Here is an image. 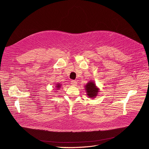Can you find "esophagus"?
<instances>
[{
    "label": "esophagus",
    "mask_w": 149,
    "mask_h": 149,
    "mask_svg": "<svg viewBox=\"0 0 149 149\" xmlns=\"http://www.w3.org/2000/svg\"><path fill=\"white\" fill-rule=\"evenodd\" d=\"M71 84H72V86H75L76 85H77V81H75V80H72V81H71Z\"/></svg>",
    "instance_id": "1"
}]
</instances>
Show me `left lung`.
Instances as JSON below:
<instances>
[{"mask_svg": "<svg viewBox=\"0 0 149 149\" xmlns=\"http://www.w3.org/2000/svg\"><path fill=\"white\" fill-rule=\"evenodd\" d=\"M87 95L90 98H94L98 93V89L96 87L94 82H89L86 86Z\"/></svg>", "mask_w": 149, "mask_h": 149, "instance_id": "8db88e82", "label": "left lung"}]
</instances>
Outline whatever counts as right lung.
I'll list each match as a JSON object with an SVG mask.
<instances>
[{
  "label": "right lung",
  "instance_id": "obj_1",
  "mask_svg": "<svg viewBox=\"0 0 149 149\" xmlns=\"http://www.w3.org/2000/svg\"><path fill=\"white\" fill-rule=\"evenodd\" d=\"M60 86H60V84H57V85H56V87L57 88V89H59V88H60Z\"/></svg>",
  "mask_w": 149,
  "mask_h": 149
}]
</instances>
